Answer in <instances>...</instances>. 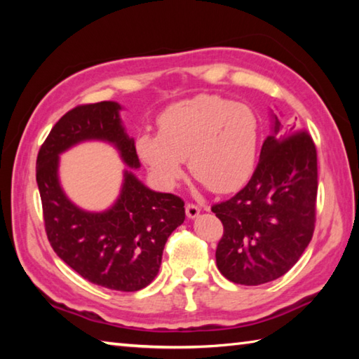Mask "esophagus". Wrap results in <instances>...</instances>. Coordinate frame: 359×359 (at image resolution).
<instances>
[{"label": "esophagus", "mask_w": 359, "mask_h": 359, "mask_svg": "<svg viewBox=\"0 0 359 359\" xmlns=\"http://www.w3.org/2000/svg\"><path fill=\"white\" fill-rule=\"evenodd\" d=\"M185 212H187V217H188V218H194V217L199 215V208H198L196 204L188 203V204L185 205Z\"/></svg>", "instance_id": "34e87169"}]
</instances>
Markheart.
<instances>
[{"mask_svg": "<svg viewBox=\"0 0 359 359\" xmlns=\"http://www.w3.org/2000/svg\"><path fill=\"white\" fill-rule=\"evenodd\" d=\"M259 145V118L250 106L217 95H199L169 106L158 117V135L136 141L141 160L163 185L184 175L215 193L238 190L252 177Z\"/></svg>", "mask_w": 359, "mask_h": 359, "instance_id": "b5f03b06", "label": "heart"}]
</instances>
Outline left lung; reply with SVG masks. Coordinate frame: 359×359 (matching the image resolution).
Masks as SVG:
<instances>
[{"label": "left lung", "instance_id": "obj_1", "mask_svg": "<svg viewBox=\"0 0 359 359\" xmlns=\"http://www.w3.org/2000/svg\"><path fill=\"white\" fill-rule=\"evenodd\" d=\"M252 179L212 205L223 223L217 267L228 280L261 285L293 267L312 241L317 210V149L306 130L274 115Z\"/></svg>", "mask_w": 359, "mask_h": 359}]
</instances>
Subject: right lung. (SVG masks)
<instances>
[{"label": "right lung", "instance_id": "1", "mask_svg": "<svg viewBox=\"0 0 359 359\" xmlns=\"http://www.w3.org/2000/svg\"><path fill=\"white\" fill-rule=\"evenodd\" d=\"M120 104H82L60 118L36 160L47 239L60 258L88 282L117 291L147 287L160 271L163 248L185 220L184 199L145 187L125 171L121 193L106 212H85L58 182V155L88 139L114 144L130 168H139L135 141L120 121Z\"/></svg>", "mask_w": 359, "mask_h": 359}]
</instances>
